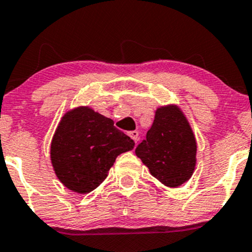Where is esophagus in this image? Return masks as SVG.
<instances>
[{"label":"esophagus","instance_id":"1","mask_svg":"<svg viewBox=\"0 0 252 252\" xmlns=\"http://www.w3.org/2000/svg\"><path fill=\"white\" fill-rule=\"evenodd\" d=\"M128 134L129 137H131V138L137 143V141H138V131H131Z\"/></svg>","mask_w":252,"mask_h":252}]
</instances>
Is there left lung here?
Wrapping results in <instances>:
<instances>
[{"instance_id": "1", "label": "left lung", "mask_w": 252, "mask_h": 252, "mask_svg": "<svg viewBox=\"0 0 252 252\" xmlns=\"http://www.w3.org/2000/svg\"><path fill=\"white\" fill-rule=\"evenodd\" d=\"M136 155L164 186L177 188L195 170L196 141L180 107L168 104L155 111L147 138L136 148Z\"/></svg>"}]
</instances>
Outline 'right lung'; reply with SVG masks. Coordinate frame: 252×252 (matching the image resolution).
Returning a JSON list of instances; mask_svg holds the SVG:
<instances>
[{
  "instance_id": "right-lung-1",
  "label": "right lung",
  "mask_w": 252,
  "mask_h": 252,
  "mask_svg": "<svg viewBox=\"0 0 252 252\" xmlns=\"http://www.w3.org/2000/svg\"><path fill=\"white\" fill-rule=\"evenodd\" d=\"M134 142L90 107L64 114L51 143L56 176L66 188L87 194L107 178L118 155L132 150Z\"/></svg>"
}]
</instances>
